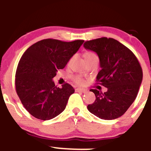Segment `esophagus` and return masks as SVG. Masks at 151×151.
<instances>
[{
    "instance_id": "34e87169",
    "label": "esophagus",
    "mask_w": 151,
    "mask_h": 151,
    "mask_svg": "<svg viewBox=\"0 0 151 151\" xmlns=\"http://www.w3.org/2000/svg\"><path fill=\"white\" fill-rule=\"evenodd\" d=\"M75 91H77V92H82V93H86L87 91V90L84 89H81V88H77L75 89Z\"/></svg>"
}]
</instances>
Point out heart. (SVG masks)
Masks as SVG:
<instances>
[{
	"label": "heart",
	"mask_w": 151,
	"mask_h": 151,
	"mask_svg": "<svg viewBox=\"0 0 151 151\" xmlns=\"http://www.w3.org/2000/svg\"><path fill=\"white\" fill-rule=\"evenodd\" d=\"M84 57H85L86 62L89 61V60H93V59H98L97 55H96L95 53L92 52H85V54H84ZM72 59H73V58L70 59V60L69 61V64L71 63ZM73 81L74 83H76V84H78V85H84L86 83L85 79L79 75H75L74 77H73Z\"/></svg>",
	"instance_id": "1"
}]
</instances>
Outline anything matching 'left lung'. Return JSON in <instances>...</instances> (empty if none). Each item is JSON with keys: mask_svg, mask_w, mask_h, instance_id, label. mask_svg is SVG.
<instances>
[{"mask_svg": "<svg viewBox=\"0 0 151 151\" xmlns=\"http://www.w3.org/2000/svg\"><path fill=\"white\" fill-rule=\"evenodd\" d=\"M84 47L99 58V71L96 84L107 88L102 93L91 89L95 101L87 106L93 115L104 120L121 116L136 99L143 79V71L131 50L113 38L101 37L86 41Z\"/></svg>", "mask_w": 151, "mask_h": 151, "instance_id": "obj_1", "label": "left lung"}]
</instances>
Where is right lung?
<instances>
[{
    "mask_svg": "<svg viewBox=\"0 0 151 151\" xmlns=\"http://www.w3.org/2000/svg\"><path fill=\"white\" fill-rule=\"evenodd\" d=\"M83 42L82 40L63 42L45 39L23 53L15 73V90L23 106L36 119L50 120L65 109L74 88L68 83L59 88L52 79Z\"/></svg>",
    "mask_w": 151,
    "mask_h": 151,
    "instance_id": "add662e5",
    "label": "right lung"
}]
</instances>
